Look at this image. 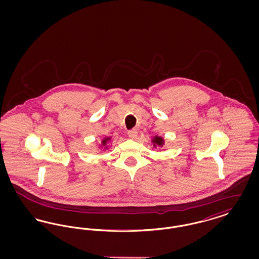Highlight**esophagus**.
<instances>
[{
    "label": "esophagus",
    "instance_id": "obj_1",
    "mask_svg": "<svg viewBox=\"0 0 259 259\" xmlns=\"http://www.w3.org/2000/svg\"><path fill=\"white\" fill-rule=\"evenodd\" d=\"M127 134L129 136V138H131V139H135L137 135H138V132H137V130H136V129H132V130H129V131L127 132Z\"/></svg>",
    "mask_w": 259,
    "mask_h": 259
}]
</instances>
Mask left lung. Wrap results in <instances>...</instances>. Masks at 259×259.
Instances as JSON below:
<instances>
[{"mask_svg":"<svg viewBox=\"0 0 259 259\" xmlns=\"http://www.w3.org/2000/svg\"><path fill=\"white\" fill-rule=\"evenodd\" d=\"M152 142H153V145H154V147H156V146H163V144H164V141H163V139L161 138V137H157V136H155L154 137V139L152 140Z\"/></svg>","mask_w":259,"mask_h":259,"instance_id":"8db88e82","label":"left lung"}]
</instances>
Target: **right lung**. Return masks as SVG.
I'll list each match as a JSON object with an SVG mask.
<instances>
[{"mask_svg":"<svg viewBox=\"0 0 259 259\" xmlns=\"http://www.w3.org/2000/svg\"><path fill=\"white\" fill-rule=\"evenodd\" d=\"M110 140H111L110 138H105V139L102 141V146H104L105 148H107V144H108V142H109Z\"/></svg>","mask_w":259,"mask_h":259,"instance_id":"obj_1","label":"right lung"}]
</instances>
